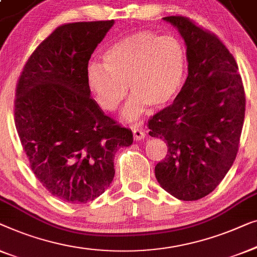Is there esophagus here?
Instances as JSON below:
<instances>
[{
    "instance_id": "34e87169",
    "label": "esophagus",
    "mask_w": 257,
    "mask_h": 257,
    "mask_svg": "<svg viewBox=\"0 0 257 257\" xmlns=\"http://www.w3.org/2000/svg\"><path fill=\"white\" fill-rule=\"evenodd\" d=\"M133 135H134V140L141 141L142 139H144V136H146V133H144L142 129L134 127L133 128Z\"/></svg>"
}]
</instances>
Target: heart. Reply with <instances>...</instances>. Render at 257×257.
Returning a JSON list of instances; mask_svg holds the SVG:
<instances>
[{
  "label": "heart",
  "mask_w": 257,
  "mask_h": 257,
  "mask_svg": "<svg viewBox=\"0 0 257 257\" xmlns=\"http://www.w3.org/2000/svg\"><path fill=\"white\" fill-rule=\"evenodd\" d=\"M103 64L91 63L86 79L99 106L114 111L128 92L124 120H136L150 104L164 107L171 103L185 84L187 51L178 38L157 32L136 31L111 44Z\"/></svg>",
  "instance_id": "1"
}]
</instances>
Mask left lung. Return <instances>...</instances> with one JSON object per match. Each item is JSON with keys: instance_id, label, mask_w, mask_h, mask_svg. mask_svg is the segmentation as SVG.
Masks as SVG:
<instances>
[{"instance_id": "left-lung-1", "label": "left lung", "mask_w": 257, "mask_h": 257, "mask_svg": "<svg viewBox=\"0 0 257 257\" xmlns=\"http://www.w3.org/2000/svg\"><path fill=\"white\" fill-rule=\"evenodd\" d=\"M163 20L178 29L187 51L189 75L172 104L148 122L153 137L168 146L155 166L163 189L177 199H201L235 161L245 96L235 59L223 43L183 16Z\"/></svg>"}]
</instances>
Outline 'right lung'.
<instances>
[{"instance_id": "obj_1", "label": "right lung", "mask_w": 257, "mask_h": 257, "mask_svg": "<svg viewBox=\"0 0 257 257\" xmlns=\"http://www.w3.org/2000/svg\"><path fill=\"white\" fill-rule=\"evenodd\" d=\"M114 21L58 27L32 52L17 82L15 124L43 186L71 204H86L113 182L115 153L133 143L91 97L86 71Z\"/></svg>"}]
</instances>
